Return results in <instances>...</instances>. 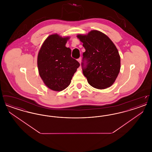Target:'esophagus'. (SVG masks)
Returning a JSON list of instances; mask_svg holds the SVG:
<instances>
[{
	"label": "esophagus",
	"instance_id": "obj_1",
	"mask_svg": "<svg viewBox=\"0 0 152 152\" xmlns=\"http://www.w3.org/2000/svg\"><path fill=\"white\" fill-rule=\"evenodd\" d=\"M77 61L79 62L80 64L81 63V58L80 57V58H79L78 59H77Z\"/></svg>",
	"mask_w": 152,
	"mask_h": 152
}]
</instances>
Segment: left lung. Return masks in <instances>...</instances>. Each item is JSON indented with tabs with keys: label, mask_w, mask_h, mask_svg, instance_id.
I'll list each match as a JSON object with an SVG mask.
<instances>
[{
	"label": "left lung",
	"mask_w": 152,
	"mask_h": 152,
	"mask_svg": "<svg viewBox=\"0 0 152 152\" xmlns=\"http://www.w3.org/2000/svg\"><path fill=\"white\" fill-rule=\"evenodd\" d=\"M77 37L86 49L81 67L88 83L100 89L110 87L120 70V57L115 45L108 36L96 30Z\"/></svg>",
	"instance_id": "obj_1"
}]
</instances>
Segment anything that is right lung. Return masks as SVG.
<instances>
[{
  "instance_id": "right-lung-1",
  "label": "right lung",
  "mask_w": 152,
  "mask_h": 152,
  "mask_svg": "<svg viewBox=\"0 0 152 152\" xmlns=\"http://www.w3.org/2000/svg\"><path fill=\"white\" fill-rule=\"evenodd\" d=\"M68 37L57 34L48 36L37 56L39 75L47 87L61 91L68 87L80 63L71 57V50L65 47Z\"/></svg>"
}]
</instances>
